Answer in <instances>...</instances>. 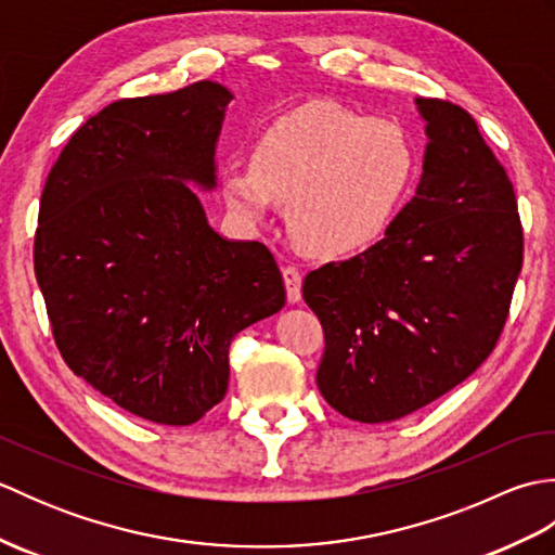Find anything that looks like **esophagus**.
I'll return each mask as SVG.
<instances>
[{
	"label": "esophagus",
	"mask_w": 555,
	"mask_h": 555,
	"mask_svg": "<svg viewBox=\"0 0 555 555\" xmlns=\"http://www.w3.org/2000/svg\"><path fill=\"white\" fill-rule=\"evenodd\" d=\"M284 284H286V296L291 302H300L302 298V274L296 267H284Z\"/></svg>",
	"instance_id": "34e87169"
}]
</instances>
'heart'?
Instances as JSON below:
<instances>
[{"label":"heart","instance_id":"b5f03b06","mask_svg":"<svg viewBox=\"0 0 555 555\" xmlns=\"http://www.w3.org/2000/svg\"><path fill=\"white\" fill-rule=\"evenodd\" d=\"M415 176V147L393 121L314 100L271 121L250 164H229L221 191L245 221L288 203V227L322 257L360 253L384 235Z\"/></svg>","mask_w":555,"mask_h":555}]
</instances>
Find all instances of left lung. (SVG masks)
<instances>
[{
  "label": "left lung",
  "mask_w": 555,
  "mask_h": 555,
  "mask_svg": "<svg viewBox=\"0 0 555 555\" xmlns=\"http://www.w3.org/2000/svg\"><path fill=\"white\" fill-rule=\"evenodd\" d=\"M417 109L429 143L415 197L370 250L302 284L324 328L317 386L340 415L367 424L465 382L496 348L522 269L513 183L475 119L436 98Z\"/></svg>",
  "instance_id": "8db88e82"
}]
</instances>
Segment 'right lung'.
Listing matches in <instances>:
<instances>
[{"label": "right lung", "mask_w": 555, "mask_h": 555, "mask_svg": "<svg viewBox=\"0 0 555 555\" xmlns=\"http://www.w3.org/2000/svg\"><path fill=\"white\" fill-rule=\"evenodd\" d=\"M231 100L199 80L112 102L70 135L40 199L33 262L59 352L157 424L221 403L233 336L286 305L267 245L221 238L188 185L215 188Z\"/></svg>", "instance_id": "right-lung-1"}]
</instances>
